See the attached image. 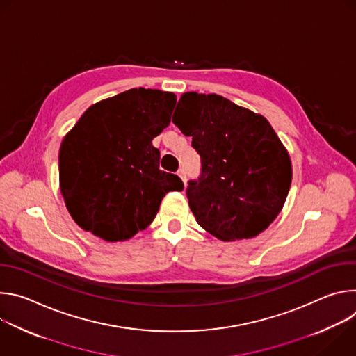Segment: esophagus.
I'll return each instance as SVG.
<instances>
[{
    "mask_svg": "<svg viewBox=\"0 0 356 356\" xmlns=\"http://www.w3.org/2000/svg\"><path fill=\"white\" fill-rule=\"evenodd\" d=\"M177 176L183 180V183L186 184V172H184V169H179L177 170Z\"/></svg>",
    "mask_w": 356,
    "mask_h": 356,
    "instance_id": "obj_1",
    "label": "esophagus"
}]
</instances>
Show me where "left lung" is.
I'll return each mask as SVG.
<instances>
[{"label": "left lung", "mask_w": 356, "mask_h": 356, "mask_svg": "<svg viewBox=\"0 0 356 356\" xmlns=\"http://www.w3.org/2000/svg\"><path fill=\"white\" fill-rule=\"evenodd\" d=\"M173 122L201 158L186 190L200 227L221 241L264 232L291 184L287 149L269 121L218 94H181Z\"/></svg>", "instance_id": "left-lung-1"}]
</instances>
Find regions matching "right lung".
I'll return each instance as SVG.
<instances>
[{
    "label": "right lung",
    "instance_id": "right-lung-1",
    "mask_svg": "<svg viewBox=\"0 0 356 356\" xmlns=\"http://www.w3.org/2000/svg\"><path fill=\"white\" fill-rule=\"evenodd\" d=\"M175 106L173 92L131 88L92 104L66 134L60 193L80 228L127 241L154 221L166 193L183 190L179 176L159 169L161 152L152 145Z\"/></svg>",
    "mask_w": 356,
    "mask_h": 356
}]
</instances>
